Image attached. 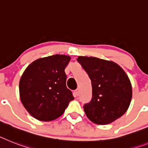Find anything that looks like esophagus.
Returning <instances> with one entry per match:
<instances>
[{
    "mask_svg": "<svg viewBox=\"0 0 148 148\" xmlns=\"http://www.w3.org/2000/svg\"><path fill=\"white\" fill-rule=\"evenodd\" d=\"M74 97H77L78 95H79V90H78V89H76V90H74Z\"/></svg>",
    "mask_w": 148,
    "mask_h": 148,
    "instance_id": "34e87169",
    "label": "esophagus"
}]
</instances>
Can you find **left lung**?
I'll return each mask as SVG.
<instances>
[{
	"instance_id": "obj_1",
	"label": "left lung",
	"mask_w": 148,
	"mask_h": 148,
	"mask_svg": "<svg viewBox=\"0 0 148 148\" xmlns=\"http://www.w3.org/2000/svg\"><path fill=\"white\" fill-rule=\"evenodd\" d=\"M77 61L92 82V100L84 107L88 118L99 125L120 118L128 110L132 97L131 82L126 72L112 61L87 56H79Z\"/></svg>"
}]
</instances>
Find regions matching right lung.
<instances>
[{"label": "right lung", "mask_w": 148, "mask_h": 148, "mask_svg": "<svg viewBox=\"0 0 148 148\" xmlns=\"http://www.w3.org/2000/svg\"><path fill=\"white\" fill-rule=\"evenodd\" d=\"M71 60L53 55L34 61L19 80V96L25 108L40 121L54 120L64 112L74 96L66 86L64 69Z\"/></svg>", "instance_id": "1"}]
</instances>
